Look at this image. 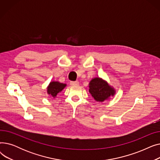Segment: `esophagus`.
<instances>
[{
	"instance_id": "obj_1",
	"label": "esophagus",
	"mask_w": 160,
	"mask_h": 160,
	"mask_svg": "<svg viewBox=\"0 0 160 160\" xmlns=\"http://www.w3.org/2000/svg\"><path fill=\"white\" fill-rule=\"evenodd\" d=\"M78 83H79L78 81H75V82H71L70 84L71 86H77V85H78Z\"/></svg>"
}]
</instances>
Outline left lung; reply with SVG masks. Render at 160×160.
<instances>
[{
  "label": "left lung",
  "instance_id": "left-lung-1",
  "mask_svg": "<svg viewBox=\"0 0 160 160\" xmlns=\"http://www.w3.org/2000/svg\"><path fill=\"white\" fill-rule=\"evenodd\" d=\"M89 91L97 102H102L108 100L116 93L115 89L108 82L100 77L92 78L89 83Z\"/></svg>",
  "mask_w": 160,
  "mask_h": 160
}]
</instances>
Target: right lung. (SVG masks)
<instances>
[{"label": "right lung", "mask_w": 160, "mask_h": 160, "mask_svg": "<svg viewBox=\"0 0 160 160\" xmlns=\"http://www.w3.org/2000/svg\"><path fill=\"white\" fill-rule=\"evenodd\" d=\"M67 86L66 83H61L58 81H51L47 88V94L55 98L57 95L60 93V92Z\"/></svg>", "instance_id": "1"}]
</instances>
